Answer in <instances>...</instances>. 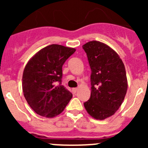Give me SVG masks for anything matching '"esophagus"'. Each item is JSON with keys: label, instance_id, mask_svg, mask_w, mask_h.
Listing matches in <instances>:
<instances>
[{"label": "esophagus", "instance_id": "1", "mask_svg": "<svg viewBox=\"0 0 148 148\" xmlns=\"http://www.w3.org/2000/svg\"><path fill=\"white\" fill-rule=\"evenodd\" d=\"M72 90H73V92L76 93V92H77V91L78 90V88H73Z\"/></svg>", "mask_w": 148, "mask_h": 148}]
</instances>
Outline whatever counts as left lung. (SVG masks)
Listing matches in <instances>:
<instances>
[{"instance_id":"obj_1","label":"left lung","mask_w":148,"mask_h":148,"mask_svg":"<svg viewBox=\"0 0 148 148\" xmlns=\"http://www.w3.org/2000/svg\"><path fill=\"white\" fill-rule=\"evenodd\" d=\"M82 47L92 70L91 96L84 106L93 118L104 120L117 112L126 95L125 65L117 52L104 43L92 41Z\"/></svg>"}]
</instances>
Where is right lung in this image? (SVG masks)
Here are the masks:
<instances>
[{
    "label": "right lung",
    "mask_w": 148,
    "mask_h": 148,
    "mask_svg": "<svg viewBox=\"0 0 148 148\" xmlns=\"http://www.w3.org/2000/svg\"><path fill=\"white\" fill-rule=\"evenodd\" d=\"M75 51L51 44L38 51L26 64L22 78L23 95L36 114L53 118L64 111L72 98L61 84L62 66Z\"/></svg>",
    "instance_id": "obj_1"
}]
</instances>
